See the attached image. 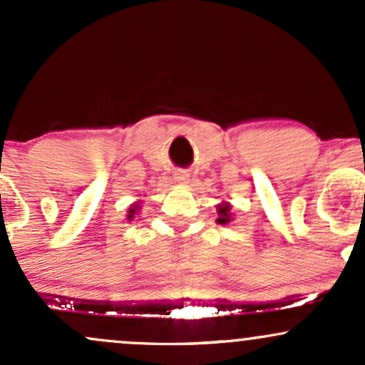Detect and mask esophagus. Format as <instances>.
<instances>
[{"mask_svg":"<svg viewBox=\"0 0 365 365\" xmlns=\"http://www.w3.org/2000/svg\"><path fill=\"white\" fill-rule=\"evenodd\" d=\"M173 180H175V183L185 185V183H188V180H190V175H188L187 171H177V173L173 175Z\"/></svg>","mask_w":365,"mask_h":365,"instance_id":"34e87169","label":"esophagus"}]
</instances>
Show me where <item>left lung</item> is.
Returning a JSON list of instances; mask_svg holds the SVG:
<instances>
[{
  "label": "left lung",
  "mask_w": 365,
  "mask_h": 365,
  "mask_svg": "<svg viewBox=\"0 0 365 365\" xmlns=\"http://www.w3.org/2000/svg\"><path fill=\"white\" fill-rule=\"evenodd\" d=\"M216 211H217L216 223L226 225V223H230V221H233L232 204H230V202H225V200H221V202L216 206Z\"/></svg>",
  "instance_id": "obj_1"
}]
</instances>
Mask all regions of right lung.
Here are the masks:
<instances>
[{"mask_svg": "<svg viewBox=\"0 0 365 365\" xmlns=\"http://www.w3.org/2000/svg\"><path fill=\"white\" fill-rule=\"evenodd\" d=\"M139 211H140V202H133L132 206L128 207V212H127V220H128V221H132L133 217H135V215H137V212H139Z\"/></svg>", "mask_w": 365, "mask_h": 365, "instance_id": "obj_1", "label": "right lung"}]
</instances>
